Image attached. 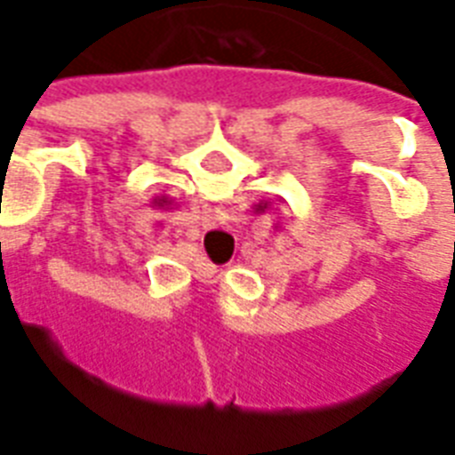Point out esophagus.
I'll list each match as a JSON object with an SVG mask.
<instances>
[{
    "instance_id": "obj_1",
    "label": "esophagus",
    "mask_w": 455,
    "mask_h": 455,
    "mask_svg": "<svg viewBox=\"0 0 455 455\" xmlns=\"http://www.w3.org/2000/svg\"><path fill=\"white\" fill-rule=\"evenodd\" d=\"M227 221V212L217 205H205L203 207V227L205 228H214L220 227Z\"/></svg>"
}]
</instances>
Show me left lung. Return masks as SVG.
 Segmentation results:
<instances>
[{
  "instance_id": "left-lung-1",
  "label": "left lung",
  "mask_w": 455,
  "mask_h": 455,
  "mask_svg": "<svg viewBox=\"0 0 455 455\" xmlns=\"http://www.w3.org/2000/svg\"><path fill=\"white\" fill-rule=\"evenodd\" d=\"M156 205H160V207H167V205H172V203H170V200H167V198H164V196H163V198H156Z\"/></svg>"
}]
</instances>
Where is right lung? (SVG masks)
I'll return each instance as SVG.
<instances>
[{"instance_id":"right-lung-1","label":"right lung","mask_w":455,"mask_h":455,"mask_svg":"<svg viewBox=\"0 0 455 455\" xmlns=\"http://www.w3.org/2000/svg\"><path fill=\"white\" fill-rule=\"evenodd\" d=\"M255 210H257V212H267V210H271V200H264V203H259Z\"/></svg>"}]
</instances>
